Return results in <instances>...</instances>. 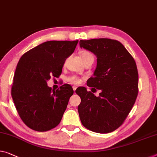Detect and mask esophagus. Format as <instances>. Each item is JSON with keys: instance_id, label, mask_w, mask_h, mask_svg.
I'll list each match as a JSON object with an SVG mask.
<instances>
[{"instance_id": "1", "label": "esophagus", "mask_w": 157, "mask_h": 157, "mask_svg": "<svg viewBox=\"0 0 157 157\" xmlns=\"http://www.w3.org/2000/svg\"><path fill=\"white\" fill-rule=\"evenodd\" d=\"M72 88H73V90H74V92H75V90H76L77 87H76V86H74L73 87H72Z\"/></svg>"}]
</instances>
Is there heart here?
<instances>
[{
    "instance_id": "1",
    "label": "heart",
    "mask_w": 157,
    "mask_h": 157,
    "mask_svg": "<svg viewBox=\"0 0 157 157\" xmlns=\"http://www.w3.org/2000/svg\"><path fill=\"white\" fill-rule=\"evenodd\" d=\"M81 57L83 62H85L89 59H94L93 55L89 51H86V50H84V51H82L81 52ZM68 81L71 83L77 84L80 82V78L76 76H73L68 78Z\"/></svg>"
}]
</instances>
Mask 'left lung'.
Returning <instances> with one entry per match:
<instances>
[{
    "mask_svg": "<svg viewBox=\"0 0 157 157\" xmlns=\"http://www.w3.org/2000/svg\"><path fill=\"white\" fill-rule=\"evenodd\" d=\"M79 45L97 57V66L87 86L101 90L96 97L85 87L76 89L81 100L78 106L79 117L90 131L108 133L124 123L136 102L138 93L136 63L118 40H81Z\"/></svg>",
    "mask_w": 157,
    "mask_h": 157,
    "instance_id": "obj_1",
    "label": "left lung"
}]
</instances>
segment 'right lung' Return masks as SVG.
<instances>
[{
  "label": "right lung",
  "instance_id": "obj_1",
  "mask_svg": "<svg viewBox=\"0 0 157 157\" xmlns=\"http://www.w3.org/2000/svg\"><path fill=\"white\" fill-rule=\"evenodd\" d=\"M78 40H51L24 54L17 65L12 98L23 122L30 128L43 132L59 124L74 90L64 84L56 90L48 86L50 77L61 75L67 57Z\"/></svg>",
  "mask_w": 157,
  "mask_h": 157
}]
</instances>
